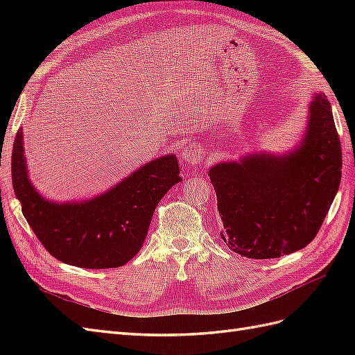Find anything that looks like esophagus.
Wrapping results in <instances>:
<instances>
[{
    "label": "esophagus",
    "mask_w": 355,
    "mask_h": 355,
    "mask_svg": "<svg viewBox=\"0 0 355 355\" xmlns=\"http://www.w3.org/2000/svg\"><path fill=\"white\" fill-rule=\"evenodd\" d=\"M182 161H185L187 164L191 166H197L200 164V161L204 158V149L198 144H189L187 146L182 148Z\"/></svg>",
    "instance_id": "obj_1"
}]
</instances>
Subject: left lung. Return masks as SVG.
Returning <instances> with one entry per match:
<instances>
[{"label": "left lung", "mask_w": 355, "mask_h": 355, "mask_svg": "<svg viewBox=\"0 0 355 355\" xmlns=\"http://www.w3.org/2000/svg\"><path fill=\"white\" fill-rule=\"evenodd\" d=\"M300 144L256 153L209 170L223 222L220 237L252 259H272L315 239L340 184L342 151L330 103L315 93Z\"/></svg>", "instance_id": "8db88e82"}]
</instances>
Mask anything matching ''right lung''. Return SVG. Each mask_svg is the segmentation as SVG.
Listing matches in <instances>:
<instances>
[{
    "instance_id": "right-lung-1",
    "label": "right lung",
    "mask_w": 355,
    "mask_h": 355,
    "mask_svg": "<svg viewBox=\"0 0 355 355\" xmlns=\"http://www.w3.org/2000/svg\"><path fill=\"white\" fill-rule=\"evenodd\" d=\"M24 132L12 154V179L22 213L46 250L63 263L105 270L125 265L146 239L157 204L182 180L178 158L159 157L135 170L110 191L85 201L41 197L28 178Z\"/></svg>"
}]
</instances>
